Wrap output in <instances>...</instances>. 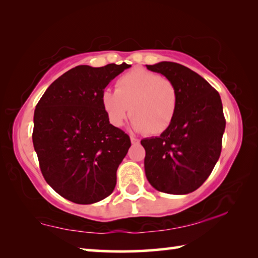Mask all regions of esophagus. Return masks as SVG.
<instances>
[{"label": "esophagus", "mask_w": 258, "mask_h": 258, "mask_svg": "<svg viewBox=\"0 0 258 258\" xmlns=\"http://www.w3.org/2000/svg\"><path fill=\"white\" fill-rule=\"evenodd\" d=\"M131 142H132V145H139L140 140L137 139V138H134V137H131Z\"/></svg>", "instance_id": "obj_1"}]
</instances>
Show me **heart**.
<instances>
[{"instance_id": "heart-1", "label": "heart", "mask_w": 258, "mask_h": 258, "mask_svg": "<svg viewBox=\"0 0 258 258\" xmlns=\"http://www.w3.org/2000/svg\"><path fill=\"white\" fill-rule=\"evenodd\" d=\"M101 102L109 121L116 127L124 124L131 108L134 130L158 135L175 118L178 93L175 84L168 78L137 68L117 80L115 92L104 91Z\"/></svg>"}]
</instances>
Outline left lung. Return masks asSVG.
I'll use <instances>...</instances> for the list:
<instances>
[{
    "label": "left lung",
    "mask_w": 258,
    "mask_h": 258,
    "mask_svg": "<svg viewBox=\"0 0 258 258\" xmlns=\"http://www.w3.org/2000/svg\"><path fill=\"white\" fill-rule=\"evenodd\" d=\"M147 68L175 84L178 106L160 137L141 140L146 176L160 192L190 194L207 180L220 158L225 130L221 97L205 78L180 63L161 61Z\"/></svg>",
    "instance_id": "left-lung-1"
}]
</instances>
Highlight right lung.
<instances>
[{"label":"right lung","instance_id":"add662e5","mask_svg":"<svg viewBox=\"0 0 258 258\" xmlns=\"http://www.w3.org/2000/svg\"><path fill=\"white\" fill-rule=\"evenodd\" d=\"M130 67L77 66L52 83L35 108L33 145L41 172L56 194L73 203H98L115 189L131 140L110 124L101 95Z\"/></svg>","mask_w":258,"mask_h":258}]
</instances>
